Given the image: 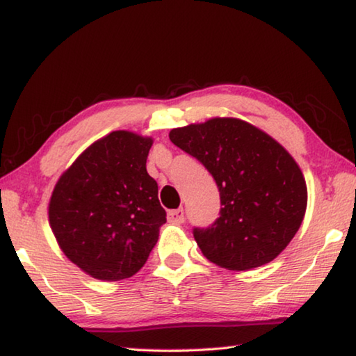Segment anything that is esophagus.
<instances>
[{
	"instance_id": "1",
	"label": "esophagus",
	"mask_w": 356,
	"mask_h": 356,
	"mask_svg": "<svg viewBox=\"0 0 356 356\" xmlns=\"http://www.w3.org/2000/svg\"><path fill=\"white\" fill-rule=\"evenodd\" d=\"M168 220L171 222H176V225H180V222L185 221V210L184 207H179V209H174L168 212Z\"/></svg>"
}]
</instances>
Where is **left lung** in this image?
Wrapping results in <instances>:
<instances>
[{"label":"left lung","mask_w":356,"mask_h":356,"mask_svg":"<svg viewBox=\"0 0 356 356\" xmlns=\"http://www.w3.org/2000/svg\"><path fill=\"white\" fill-rule=\"evenodd\" d=\"M170 140L204 165L220 191L218 218L193 227L202 254L236 272L273 261L297 234L308 202L303 174L287 150L231 118L174 129Z\"/></svg>","instance_id":"obj_1"}]
</instances>
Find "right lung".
<instances>
[{
  "mask_svg": "<svg viewBox=\"0 0 356 356\" xmlns=\"http://www.w3.org/2000/svg\"><path fill=\"white\" fill-rule=\"evenodd\" d=\"M152 140L113 131L78 156L53 190L48 216L59 246L92 278L119 281L146 264L166 212L146 161Z\"/></svg>",
  "mask_w": 356,
  "mask_h": 356,
  "instance_id": "obj_1",
  "label": "right lung"
}]
</instances>
